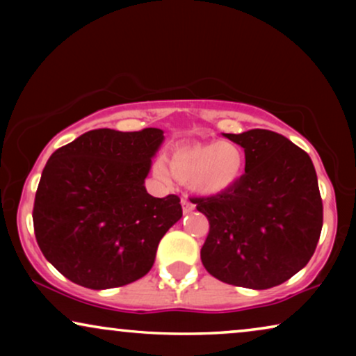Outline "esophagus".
<instances>
[{"mask_svg":"<svg viewBox=\"0 0 356 356\" xmlns=\"http://www.w3.org/2000/svg\"><path fill=\"white\" fill-rule=\"evenodd\" d=\"M181 206H183V212L184 213H189V212H193L194 211V204L189 201V199L184 196V197H181Z\"/></svg>","mask_w":356,"mask_h":356,"instance_id":"obj_1","label":"esophagus"}]
</instances>
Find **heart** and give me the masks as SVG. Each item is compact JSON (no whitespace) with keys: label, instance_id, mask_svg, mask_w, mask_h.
Masks as SVG:
<instances>
[{"label":"heart","instance_id":"heart-1","mask_svg":"<svg viewBox=\"0 0 356 356\" xmlns=\"http://www.w3.org/2000/svg\"><path fill=\"white\" fill-rule=\"evenodd\" d=\"M245 170V152L232 140L209 144H184L170 152L168 165L155 160L154 172L159 178H178L189 183L202 196L225 193L235 184Z\"/></svg>","mask_w":356,"mask_h":356}]
</instances>
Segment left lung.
Wrapping results in <instances>:
<instances>
[{"label":"left lung","instance_id":"obj_1","mask_svg":"<svg viewBox=\"0 0 356 356\" xmlns=\"http://www.w3.org/2000/svg\"><path fill=\"white\" fill-rule=\"evenodd\" d=\"M245 149V175L225 193L191 197L209 220L201 261L225 284L266 290L308 264L323 228L309 155L267 129L225 134Z\"/></svg>","mask_w":356,"mask_h":356}]
</instances>
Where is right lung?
<instances>
[{
  "label": "right lung",
  "mask_w": 356,
  "mask_h": 356,
  "mask_svg": "<svg viewBox=\"0 0 356 356\" xmlns=\"http://www.w3.org/2000/svg\"><path fill=\"white\" fill-rule=\"evenodd\" d=\"M163 131L94 129L48 159L33 202L38 246L58 272L92 290L152 269L157 246L183 216L179 197L145 191Z\"/></svg>",
  "instance_id": "add662e5"
}]
</instances>
